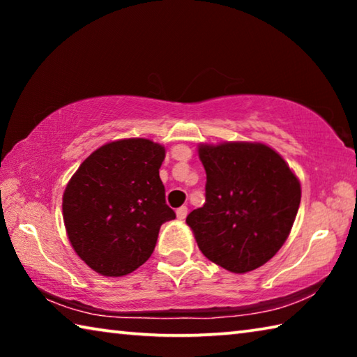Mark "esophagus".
<instances>
[{
  "label": "esophagus",
  "mask_w": 357,
  "mask_h": 357,
  "mask_svg": "<svg viewBox=\"0 0 357 357\" xmlns=\"http://www.w3.org/2000/svg\"><path fill=\"white\" fill-rule=\"evenodd\" d=\"M176 215H178V219H185V215H187V206H181V208H178L176 209Z\"/></svg>",
  "instance_id": "obj_1"
}]
</instances>
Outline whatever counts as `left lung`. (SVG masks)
<instances>
[{
	"instance_id": "1",
	"label": "left lung",
	"mask_w": 357,
	"mask_h": 357,
	"mask_svg": "<svg viewBox=\"0 0 357 357\" xmlns=\"http://www.w3.org/2000/svg\"><path fill=\"white\" fill-rule=\"evenodd\" d=\"M206 202L187 215L204 257L229 273L268 263L298 214L301 184L285 160L263 143L200 144Z\"/></svg>"
}]
</instances>
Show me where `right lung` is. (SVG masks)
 <instances>
[{"label": "right lung", "mask_w": 357, "mask_h": 357, "mask_svg": "<svg viewBox=\"0 0 357 357\" xmlns=\"http://www.w3.org/2000/svg\"><path fill=\"white\" fill-rule=\"evenodd\" d=\"M164 159L165 148L148 138L110 142L86 157L66 185V233L96 273H134L154 252L162 223L176 217L159 176Z\"/></svg>", "instance_id": "right-lung-1"}]
</instances>
